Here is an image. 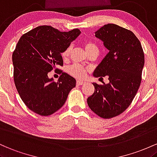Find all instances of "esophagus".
<instances>
[{
    "label": "esophagus",
    "mask_w": 157,
    "mask_h": 157,
    "mask_svg": "<svg viewBox=\"0 0 157 157\" xmlns=\"http://www.w3.org/2000/svg\"><path fill=\"white\" fill-rule=\"evenodd\" d=\"M84 82H82V81H77L76 82V84L77 85H82V84H84Z\"/></svg>",
    "instance_id": "esophagus-1"
}]
</instances>
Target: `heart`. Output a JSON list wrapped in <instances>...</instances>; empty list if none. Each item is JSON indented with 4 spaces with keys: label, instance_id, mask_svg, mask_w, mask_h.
<instances>
[{
    "label": "heart",
    "instance_id": "obj_1",
    "mask_svg": "<svg viewBox=\"0 0 157 157\" xmlns=\"http://www.w3.org/2000/svg\"><path fill=\"white\" fill-rule=\"evenodd\" d=\"M84 47L85 49L86 52L88 54L91 53L93 51H98V47L95 44L92 43V42L90 41H86L84 43ZM72 52V47L69 46L68 47H67L65 50L63 51L62 53H61V57L64 61H67L69 59L70 53ZM87 69H86L84 67L81 66L78 64H73L68 68V73H70V75H71L72 76L75 77V78H78V79H82L86 76V74H87Z\"/></svg>",
    "mask_w": 157,
    "mask_h": 157
}]
</instances>
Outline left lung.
Listing matches in <instances>:
<instances>
[{"instance_id": "1", "label": "left lung", "mask_w": 157, "mask_h": 157, "mask_svg": "<svg viewBox=\"0 0 157 157\" xmlns=\"http://www.w3.org/2000/svg\"><path fill=\"white\" fill-rule=\"evenodd\" d=\"M108 53L93 72V76H108L109 83H93L95 91L87 98L90 108L98 117L110 119L121 114L134 98L142 80L145 56L140 41L131 31L113 24L95 33Z\"/></svg>"}]
</instances>
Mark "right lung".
<instances>
[{"instance_id":"obj_1","label":"right lung","mask_w":157,"mask_h":157,"mask_svg":"<svg viewBox=\"0 0 157 157\" xmlns=\"http://www.w3.org/2000/svg\"><path fill=\"white\" fill-rule=\"evenodd\" d=\"M80 34L78 29L60 32L40 26L21 37L12 54L14 81L19 96L32 111L50 116L64 105L76 81L60 70L61 75L55 82L48 73L63 66L61 53Z\"/></svg>"}]
</instances>
